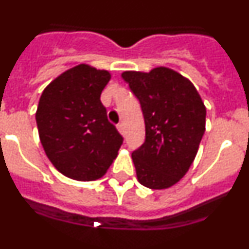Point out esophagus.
Here are the masks:
<instances>
[{"mask_svg": "<svg viewBox=\"0 0 249 249\" xmlns=\"http://www.w3.org/2000/svg\"><path fill=\"white\" fill-rule=\"evenodd\" d=\"M116 128H118V130L120 131L121 134H124V124H123V123H120V124L116 125Z\"/></svg>", "mask_w": 249, "mask_h": 249, "instance_id": "34e87169", "label": "esophagus"}]
</instances>
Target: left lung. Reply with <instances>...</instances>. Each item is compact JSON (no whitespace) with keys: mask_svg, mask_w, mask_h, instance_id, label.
Wrapping results in <instances>:
<instances>
[{"mask_svg":"<svg viewBox=\"0 0 249 249\" xmlns=\"http://www.w3.org/2000/svg\"><path fill=\"white\" fill-rule=\"evenodd\" d=\"M121 77L141 102L145 124L144 143L131 153L138 181L153 190L171 187L195 160L205 131L204 102L189 79L166 67Z\"/></svg>","mask_w":249,"mask_h":249,"instance_id":"1","label":"left lung"}]
</instances>
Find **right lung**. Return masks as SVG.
I'll use <instances>...</instances> for the list:
<instances>
[{"label": "right lung", "mask_w": 249, "mask_h": 249, "mask_svg": "<svg viewBox=\"0 0 249 249\" xmlns=\"http://www.w3.org/2000/svg\"><path fill=\"white\" fill-rule=\"evenodd\" d=\"M108 81L107 71L79 64L49 83L39 100L35 118L44 150L72 179L104 176L124 141L100 100Z\"/></svg>", "instance_id": "right-lung-1"}]
</instances>
